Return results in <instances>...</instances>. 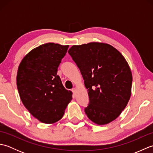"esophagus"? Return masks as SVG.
I'll return each instance as SVG.
<instances>
[{
  "label": "esophagus",
  "instance_id": "obj_1",
  "mask_svg": "<svg viewBox=\"0 0 153 153\" xmlns=\"http://www.w3.org/2000/svg\"><path fill=\"white\" fill-rule=\"evenodd\" d=\"M71 91L73 92V93H74V95H75V94H76V88H74L72 90H71Z\"/></svg>",
  "mask_w": 153,
  "mask_h": 153
}]
</instances>
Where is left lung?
Masks as SVG:
<instances>
[{"instance_id":"8db88e82","label":"left lung","mask_w":153,"mask_h":153,"mask_svg":"<svg viewBox=\"0 0 153 153\" xmlns=\"http://www.w3.org/2000/svg\"><path fill=\"white\" fill-rule=\"evenodd\" d=\"M68 53L80 70L87 89V117L98 125L114 121L131 97L132 74L125 58L110 45L92 42L74 45Z\"/></svg>"}]
</instances>
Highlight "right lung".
I'll list each match as a JSON object with an SVG mask.
<instances>
[{
  "label": "right lung",
  "mask_w": 153,
  "mask_h": 153,
  "mask_svg": "<svg viewBox=\"0 0 153 153\" xmlns=\"http://www.w3.org/2000/svg\"><path fill=\"white\" fill-rule=\"evenodd\" d=\"M68 47L54 43L41 45L25 55L18 67L16 83L23 105L45 123L62 118L72 99V93L64 88L57 75Z\"/></svg>",
  "instance_id": "1"
}]
</instances>
